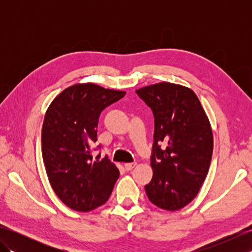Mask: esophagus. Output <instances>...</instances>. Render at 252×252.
<instances>
[{"instance_id":"1","label":"esophagus","mask_w":252,"mask_h":252,"mask_svg":"<svg viewBox=\"0 0 252 252\" xmlns=\"http://www.w3.org/2000/svg\"><path fill=\"white\" fill-rule=\"evenodd\" d=\"M135 165H136V162H127V163L125 164V168H126V170L130 171V170H132L133 168H134Z\"/></svg>"}]
</instances>
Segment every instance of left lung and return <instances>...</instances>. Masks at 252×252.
Instances as JSON below:
<instances>
[{
	"instance_id": "left-lung-1",
	"label": "left lung",
	"mask_w": 252,
	"mask_h": 252,
	"mask_svg": "<svg viewBox=\"0 0 252 252\" xmlns=\"http://www.w3.org/2000/svg\"><path fill=\"white\" fill-rule=\"evenodd\" d=\"M155 118L148 199L164 210H180L199 191L213 152L210 122L190 89L161 82L135 91Z\"/></svg>"
}]
</instances>
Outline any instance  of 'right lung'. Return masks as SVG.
<instances>
[{"mask_svg":"<svg viewBox=\"0 0 252 252\" xmlns=\"http://www.w3.org/2000/svg\"><path fill=\"white\" fill-rule=\"evenodd\" d=\"M126 95L93 83L63 90L52 101L42 126V157L58 198L76 211L88 212L108 200L119 170L108 157L93 158L99 116Z\"/></svg>","mask_w":252,"mask_h":252,"instance_id":"add662e5","label":"right lung"}]
</instances>
